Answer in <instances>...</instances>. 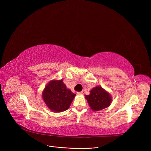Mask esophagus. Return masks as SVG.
I'll use <instances>...</instances> for the list:
<instances>
[{
    "instance_id": "esophagus-1",
    "label": "esophagus",
    "mask_w": 151,
    "mask_h": 151,
    "mask_svg": "<svg viewBox=\"0 0 151 151\" xmlns=\"http://www.w3.org/2000/svg\"><path fill=\"white\" fill-rule=\"evenodd\" d=\"M77 93H78V95H83V92H77Z\"/></svg>"
}]
</instances>
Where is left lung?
<instances>
[{
    "mask_svg": "<svg viewBox=\"0 0 151 151\" xmlns=\"http://www.w3.org/2000/svg\"><path fill=\"white\" fill-rule=\"evenodd\" d=\"M91 108L93 111H100L109 106L112 101L111 96L101 86H96L90 92V94L85 96Z\"/></svg>",
    "mask_w": 151,
    "mask_h": 151,
    "instance_id": "8db88e82",
    "label": "left lung"
}]
</instances>
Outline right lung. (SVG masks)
Instances as JSON below:
<instances>
[{"mask_svg":"<svg viewBox=\"0 0 151 151\" xmlns=\"http://www.w3.org/2000/svg\"><path fill=\"white\" fill-rule=\"evenodd\" d=\"M75 96V93L67 88L62 80L51 81L42 93L45 104L54 112H62L68 109Z\"/></svg>","mask_w":151,"mask_h":151,"instance_id":"1","label":"right lung"}]
</instances>
